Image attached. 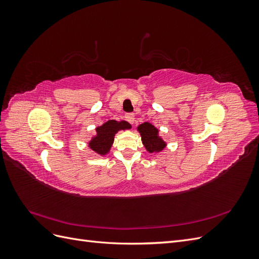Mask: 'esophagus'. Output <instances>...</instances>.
<instances>
[{
  "label": "esophagus",
  "instance_id": "esophagus-1",
  "mask_svg": "<svg viewBox=\"0 0 259 259\" xmlns=\"http://www.w3.org/2000/svg\"><path fill=\"white\" fill-rule=\"evenodd\" d=\"M125 117H126V121L130 122L131 124L135 123V114H134V113H126V115H125Z\"/></svg>",
  "mask_w": 259,
  "mask_h": 259
}]
</instances>
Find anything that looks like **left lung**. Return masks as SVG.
<instances>
[{
  "mask_svg": "<svg viewBox=\"0 0 259 259\" xmlns=\"http://www.w3.org/2000/svg\"><path fill=\"white\" fill-rule=\"evenodd\" d=\"M138 131L142 135L143 144L150 153L159 152L165 147V143L159 137V131L152 124L145 122L144 124L139 125Z\"/></svg>",
  "mask_w": 259,
  "mask_h": 259,
  "instance_id": "8db88e82",
  "label": "left lung"
}]
</instances>
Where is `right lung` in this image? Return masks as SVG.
<instances>
[{
    "instance_id": "obj_1",
    "label": "right lung",
    "mask_w": 259,
    "mask_h": 259,
    "mask_svg": "<svg viewBox=\"0 0 259 259\" xmlns=\"http://www.w3.org/2000/svg\"><path fill=\"white\" fill-rule=\"evenodd\" d=\"M131 127V124L126 121H108L104 125H101V126L96 128L97 134L91 140V143L89 145L94 151L104 155L110 150L116 132L120 130H128Z\"/></svg>"
}]
</instances>
